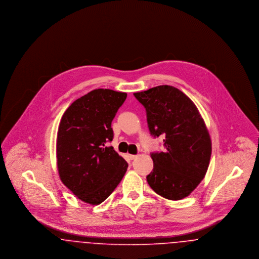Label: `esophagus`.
I'll return each mask as SVG.
<instances>
[{
	"label": "esophagus",
	"mask_w": 259,
	"mask_h": 259,
	"mask_svg": "<svg viewBox=\"0 0 259 259\" xmlns=\"http://www.w3.org/2000/svg\"><path fill=\"white\" fill-rule=\"evenodd\" d=\"M128 157H129L130 160H133V159H135L136 157H137V155H134V154H128Z\"/></svg>",
	"instance_id": "34e87169"
}]
</instances>
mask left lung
Returning <instances> with one entry per match:
<instances>
[{
	"label": "left lung",
	"mask_w": 259,
	"mask_h": 259,
	"mask_svg": "<svg viewBox=\"0 0 259 259\" xmlns=\"http://www.w3.org/2000/svg\"><path fill=\"white\" fill-rule=\"evenodd\" d=\"M145 107L150 135L163 138L164 151L151 152L153 170L147 176L151 189L162 197L181 200L204 179L211 144L194 103L184 92L159 85L134 93Z\"/></svg>",
	"instance_id": "1"
}]
</instances>
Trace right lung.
Wrapping results in <instances>:
<instances>
[{
	"mask_svg": "<svg viewBox=\"0 0 259 259\" xmlns=\"http://www.w3.org/2000/svg\"><path fill=\"white\" fill-rule=\"evenodd\" d=\"M127 94L94 89L75 100L62 116L57 133V167L62 183L81 201L99 205L122 180L128 163L107 147L111 121Z\"/></svg>",
	"mask_w": 259,
	"mask_h": 259,
	"instance_id": "add662e5",
	"label": "right lung"
}]
</instances>
